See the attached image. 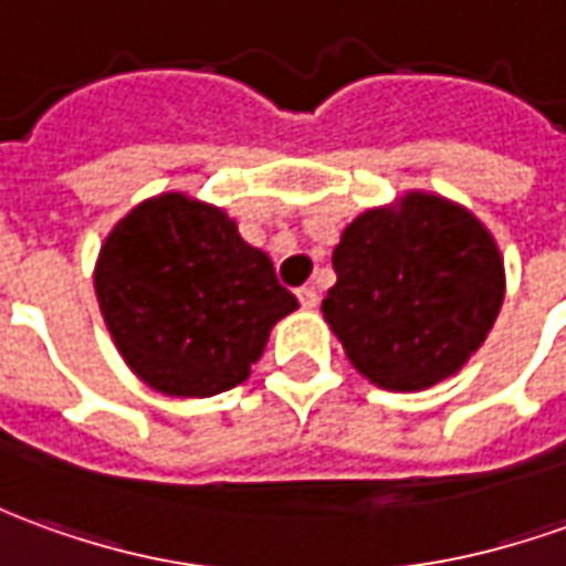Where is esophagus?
Returning a JSON list of instances; mask_svg holds the SVG:
<instances>
[{"instance_id":"esophagus-1","label":"esophagus","mask_w":566,"mask_h":566,"mask_svg":"<svg viewBox=\"0 0 566 566\" xmlns=\"http://www.w3.org/2000/svg\"><path fill=\"white\" fill-rule=\"evenodd\" d=\"M296 300L303 310H315L318 306V291L315 287H296Z\"/></svg>"}]
</instances>
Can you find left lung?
Segmentation results:
<instances>
[{
  "label": "left lung",
  "mask_w": 566,
  "mask_h": 566,
  "mask_svg": "<svg viewBox=\"0 0 566 566\" xmlns=\"http://www.w3.org/2000/svg\"><path fill=\"white\" fill-rule=\"evenodd\" d=\"M334 272L324 318L352 365L392 392L457 374L503 306V260L488 229L426 192L352 220Z\"/></svg>",
  "instance_id": "1"
}]
</instances>
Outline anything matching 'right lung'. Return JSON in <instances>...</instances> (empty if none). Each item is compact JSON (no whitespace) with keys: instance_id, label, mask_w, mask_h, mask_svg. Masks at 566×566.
<instances>
[{"instance_id":"right-lung-1","label":"right lung","mask_w":566,"mask_h":566,"mask_svg":"<svg viewBox=\"0 0 566 566\" xmlns=\"http://www.w3.org/2000/svg\"><path fill=\"white\" fill-rule=\"evenodd\" d=\"M94 287L122 358L174 398L244 382L272 324L296 310L270 256L220 208L180 192L137 205L109 232Z\"/></svg>"}]
</instances>
